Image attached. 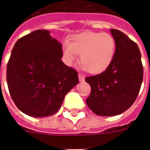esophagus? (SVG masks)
I'll return each mask as SVG.
<instances>
[{
	"label": "esophagus",
	"instance_id": "esophagus-1",
	"mask_svg": "<svg viewBox=\"0 0 150 150\" xmlns=\"http://www.w3.org/2000/svg\"><path fill=\"white\" fill-rule=\"evenodd\" d=\"M78 76H79V81L80 82L84 81V76L82 75V74H78Z\"/></svg>",
	"mask_w": 150,
	"mask_h": 150
}]
</instances>
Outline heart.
<instances>
[{"mask_svg":"<svg viewBox=\"0 0 150 150\" xmlns=\"http://www.w3.org/2000/svg\"><path fill=\"white\" fill-rule=\"evenodd\" d=\"M116 50V42L112 35L88 31L73 36L71 43L65 42L62 55L67 65L73 66L79 54L83 69L91 74H98L110 66Z\"/></svg>","mask_w":150,"mask_h":150,"instance_id":"1","label":"heart"}]
</instances>
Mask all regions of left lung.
<instances>
[{"mask_svg": "<svg viewBox=\"0 0 150 150\" xmlns=\"http://www.w3.org/2000/svg\"><path fill=\"white\" fill-rule=\"evenodd\" d=\"M116 42L113 61L104 72L88 76L91 86L86 103L98 116H112L129 109L139 94L143 80V66L137 43L121 31L111 29Z\"/></svg>", "mask_w": 150, "mask_h": 150, "instance_id": "left-lung-1", "label": "left lung"}]
</instances>
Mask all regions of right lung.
<instances>
[{"instance_id":"obj_1","label":"right lung","mask_w":150,"mask_h":150,"mask_svg":"<svg viewBox=\"0 0 150 150\" xmlns=\"http://www.w3.org/2000/svg\"><path fill=\"white\" fill-rule=\"evenodd\" d=\"M62 44L38 30L15 43L7 64V84L16 106L32 117L52 116L78 84V72L65 65Z\"/></svg>"}]
</instances>
